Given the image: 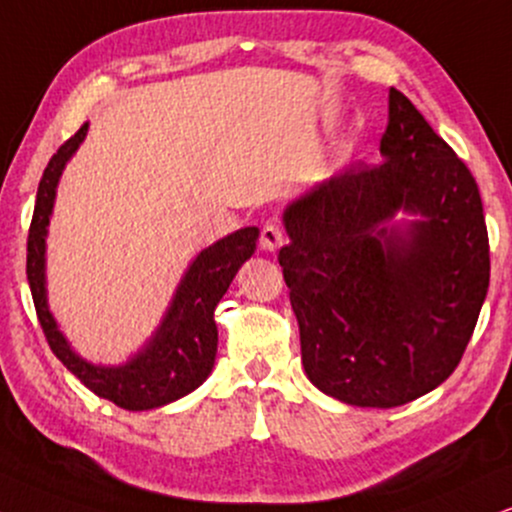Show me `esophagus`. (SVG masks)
<instances>
[{"label": "esophagus", "instance_id": "esophagus-1", "mask_svg": "<svg viewBox=\"0 0 512 512\" xmlns=\"http://www.w3.org/2000/svg\"><path fill=\"white\" fill-rule=\"evenodd\" d=\"M286 243V231H283V226L278 222H269L264 224L262 229V236H260V245L264 250H278L281 245Z\"/></svg>", "mask_w": 512, "mask_h": 512}]
</instances>
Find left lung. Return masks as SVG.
<instances>
[{"label": "left lung", "mask_w": 512, "mask_h": 512, "mask_svg": "<svg viewBox=\"0 0 512 512\" xmlns=\"http://www.w3.org/2000/svg\"><path fill=\"white\" fill-rule=\"evenodd\" d=\"M385 163H354L286 210L278 264L300 323L302 364L321 392L392 409L442 385L489 288V234L468 165L397 89ZM426 215L409 239L384 229Z\"/></svg>", "instance_id": "obj_1"}]
</instances>
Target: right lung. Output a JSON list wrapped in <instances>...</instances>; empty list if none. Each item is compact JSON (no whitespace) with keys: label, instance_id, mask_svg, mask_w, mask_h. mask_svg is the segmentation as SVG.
<instances>
[{"label":"right lung","instance_id":"add662e5","mask_svg":"<svg viewBox=\"0 0 512 512\" xmlns=\"http://www.w3.org/2000/svg\"><path fill=\"white\" fill-rule=\"evenodd\" d=\"M84 134H87V122L58 146L40 179L28 231V283L32 302H35L37 319H40L51 352L63 361L70 373L82 380L84 387L113 401L120 409H158L193 392L210 375L217 354L215 307L229 283L234 281L238 267L255 252L260 229L245 226L200 252L191 269L186 271L163 326L139 357L120 368L87 364L73 354V349L58 333L47 309V295H44V234H47L51 205H54L56 184L63 165L80 146Z\"/></svg>","mask_w":512,"mask_h":512}]
</instances>
